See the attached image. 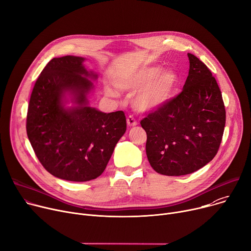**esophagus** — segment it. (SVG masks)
Wrapping results in <instances>:
<instances>
[{
  "instance_id": "obj_1",
  "label": "esophagus",
  "mask_w": 251,
  "mask_h": 251,
  "mask_svg": "<svg viewBox=\"0 0 251 251\" xmlns=\"http://www.w3.org/2000/svg\"><path fill=\"white\" fill-rule=\"evenodd\" d=\"M126 124L128 126H137V121L133 119V117L129 115V117L126 119Z\"/></svg>"
}]
</instances>
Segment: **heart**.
<instances>
[{
	"mask_svg": "<svg viewBox=\"0 0 251 251\" xmlns=\"http://www.w3.org/2000/svg\"><path fill=\"white\" fill-rule=\"evenodd\" d=\"M178 83L176 73L163 70L159 66L145 67L129 74H122L115 78V86L120 90L138 92L132 100L134 108L151 112L163 107L174 94ZM106 91L110 95L115 92L109 87Z\"/></svg>",
	"mask_w": 251,
	"mask_h": 251,
	"instance_id": "b5f03b06",
	"label": "heart"
}]
</instances>
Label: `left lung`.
<instances>
[{
    "label": "left lung",
    "instance_id": "1",
    "mask_svg": "<svg viewBox=\"0 0 251 251\" xmlns=\"http://www.w3.org/2000/svg\"><path fill=\"white\" fill-rule=\"evenodd\" d=\"M190 68L182 92L141 121L146 152L159 174L183 176L213 160L226 121L222 94L208 67L188 53Z\"/></svg>",
    "mask_w": 251,
    "mask_h": 251
}]
</instances>
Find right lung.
I'll return each instance as SVG.
<instances>
[{"label": "right lung", "instance_id": "right-lung-1", "mask_svg": "<svg viewBox=\"0 0 251 251\" xmlns=\"http://www.w3.org/2000/svg\"><path fill=\"white\" fill-rule=\"evenodd\" d=\"M84 60L71 55L51 59L34 85L27 113V134L38 160L54 177L72 182L100 177L126 130L124 111L89 106L98 74L85 68Z\"/></svg>", "mask_w": 251, "mask_h": 251}]
</instances>
